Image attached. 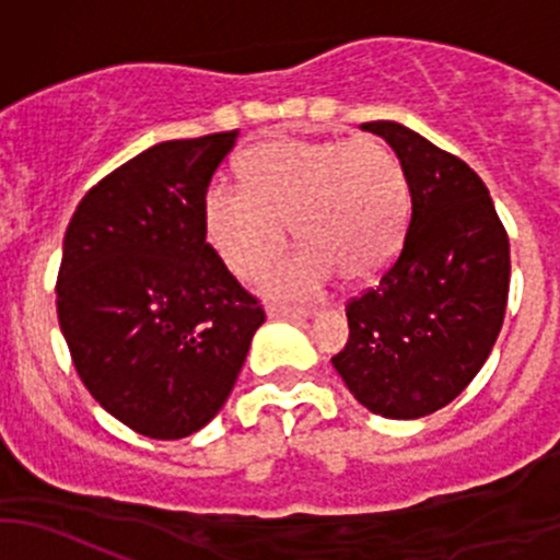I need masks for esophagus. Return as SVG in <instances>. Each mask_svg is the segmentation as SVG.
<instances>
[{
  "label": "esophagus",
  "instance_id": "esophagus-1",
  "mask_svg": "<svg viewBox=\"0 0 560 560\" xmlns=\"http://www.w3.org/2000/svg\"><path fill=\"white\" fill-rule=\"evenodd\" d=\"M265 312H268L270 319H292V322H306V319H312V316H314V312H306V308L276 306V303H270Z\"/></svg>",
  "mask_w": 560,
  "mask_h": 560
}]
</instances>
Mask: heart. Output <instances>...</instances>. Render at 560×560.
<instances>
[{
  "instance_id": "heart-1",
  "label": "heart",
  "mask_w": 560,
  "mask_h": 560,
  "mask_svg": "<svg viewBox=\"0 0 560 560\" xmlns=\"http://www.w3.org/2000/svg\"><path fill=\"white\" fill-rule=\"evenodd\" d=\"M248 186L217 178L206 191V235L235 276H254L284 246L287 222L301 248L262 284L306 298L338 273L369 281L398 252L409 184L395 154L374 140H270L244 156Z\"/></svg>"
}]
</instances>
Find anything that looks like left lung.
I'll return each mask as SVG.
<instances>
[{
    "label": "left lung",
    "mask_w": 560,
    "mask_h": 560,
    "mask_svg": "<svg viewBox=\"0 0 560 560\" xmlns=\"http://www.w3.org/2000/svg\"><path fill=\"white\" fill-rule=\"evenodd\" d=\"M360 127L398 156L411 219L380 284L347 306L349 341L332 369L369 411L417 420L455 400L488 360L510 295V238L466 162L398 121Z\"/></svg>",
    "instance_id": "obj_1"
}]
</instances>
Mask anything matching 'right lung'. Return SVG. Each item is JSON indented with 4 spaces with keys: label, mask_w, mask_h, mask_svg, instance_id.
<instances>
[{
    "label": "right lung",
    "mask_w": 560,
    "mask_h": 560,
    "mask_svg": "<svg viewBox=\"0 0 560 560\" xmlns=\"http://www.w3.org/2000/svg\"><path fill=\"white\" fill-rule=\"evenodd\" d=\"M235 140L238 129L151 145L83 197L65 233L61 336L94 400L140 436L206 428L265 322L206 244L202 202Z\"/></svg>",
    "instance_id": "obj_1"
}]
</instances>
